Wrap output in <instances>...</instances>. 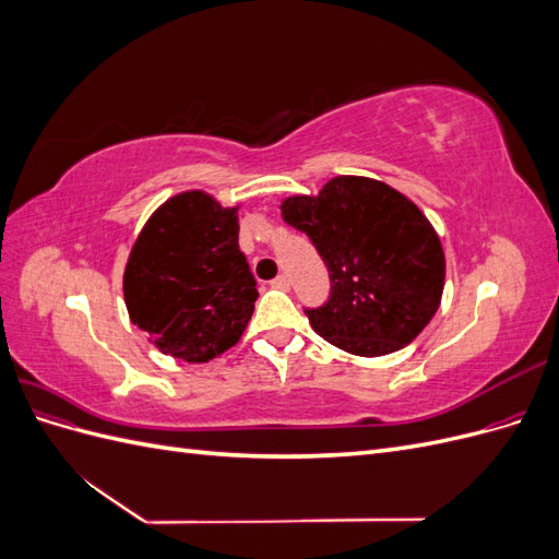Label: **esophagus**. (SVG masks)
I'll list each match as a JSON object with an SVG mask.
<instances>
[{
	"instance_id": "34e87169",
	"label": "esophagus",
	"mask_w": 559,
	"mask_h": 559,
	"mask_svg": "<svg viewBox=\"0 0 559 559\" xmlns=\"http://www.w3.org/2000/svg\"><path fill=\"white\" fill-rule=\"evenodd\" d=\"M270 286H275V289H282V292H289L292 282H289V277H286V275H277L273 282H270Z\"/></svg>"
}]
</instances>
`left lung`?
Masks as SVG:
<instances>
[{
  "instance_id": "obj_1",
  "label": "left lung",
  "mask_w": 559,
  "mask_h": 559,
  "mask_svg": "<svg viewBox=\"0 0 559 559\" xmlns=\"http://www.w3.org/2000/svg\"><path fill=\"white\" fill-rule=\"evenodd\" d=\"M329 267L331 294L312 329L357 357L403 349L441 306L445 253L413 200L368 177H335L319 195L282 202Z\"/></svg>"
}]
</instances>
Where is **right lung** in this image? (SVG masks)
<instances>
[{"label":"right lung","mask_w":559,"mask_h":559,"mask_svg":"<svg viewBox=\"0 0 559 559\" xmlns=\"http://www.w3.org/2000/svg\"><path fill=\"white\" fill-rule=\"evenodd\" d=\"M238 233V207L202 191L151 214L130 251L123 296L132 324L160 352L202 364L240 341L259 292Z\"/></svg>","instance_id":"1"}]
</instances>
